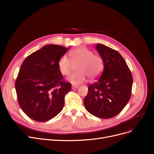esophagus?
Here are the masks:
<instances>
[{
	"mask_svg": "<svg viewBox=\"0 0 154 154\" xmlns=\"http://www.w3.org/2000/svg\"><path fill=\"white\" fill-rule=\"evenodd\" d=\"M79 88L78 85H72V89H77Z\"/></svg>",
	"mask_w": 154,
	"mask_h": 154,
	"instance_id": "1",
	"label": "esophagus"
}]
</instances>
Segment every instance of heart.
I'll return each instance as SVG.
<instances>
[{
	"label": "heart",
	"mask_w": 154,
	"mask_h": 154,
	"mask_svg": "<svg viewBox=\"0 0 154 154\" xmlns=\"http://www.w3.org/2000/svg\"><path fill=\"white\" fill-rule=\"evenodd\" d=\"M70 60L65 55L59 59L58 66L60 72L63 75H68L72 69V64L76 66L77 72L70 75L68 81L77 85L86 81L87 76L90 79H95L101 74L104 67L103 58L87 48L80 47L72 50L69 53Z\"/></svg>",
	"instance_id": "b5f03b06"
}]
</instances>
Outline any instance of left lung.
<instances>
[{
	"label": "left lung",
	"instance_id": "left-lung-1",
	"mask_svg": "<svg viewBox=\"0 0 154 154\" xmlns=\"http://www.w3.org/2000/svg\"><path fill=\"white\" fill-rule=\"evenodd\" d=\"M96 49L103 59L104 67L98 81L89 85L84 104L91 115L108 119L119 114L129 101L133 77L118 51L99 43Z\"/></svg>",
	"mask_w": 154,
	"mask_h": 154
}]
</instances>
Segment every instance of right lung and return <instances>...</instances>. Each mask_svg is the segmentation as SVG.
Listing matches in <instances>:
<instances>
[{
    "label": "right lung",
    "mask_w": 154,
    "mask_h": 154,
    "mask_svg": "<svg viewBox=\"0 0 154 154\" xmlns=\"http://www.w3.org/2000/svg\"><path fill=\"white\" fill-rule=\"evenodd\" d=\"M68 49L46 45L26 57L21 65L15 83L18 103L35 121H48L63 108L65 96L72 85L63 79L58 63Z\"/></svg>",
    "instance_id": "right-lung-1"
}]
</instances>
